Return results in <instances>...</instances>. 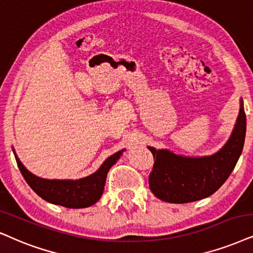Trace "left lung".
<instances>
[{
    "instance_id": "8db88e82",
    "label": "left lung",
    "mask_w": 253,
    "mask_h": 253,
    "mask_svg": "<svg viewBox=\"0 0 253 253\" xmlns=\"http://www.w3.org/2000/svg\"><path fill=\"white\" fill-rule=\"evenodd\" d=\"M246 133L244 103L232 133L218 152L204 156H184L169 149L148 147L155 162L149 174V188L161 201L189 203L212 195L228 180L242 154Z\"/></svg>"
}]
</instances>
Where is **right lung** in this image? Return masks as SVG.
<instances>
[{
  "instance_id": "right-lung-1",
  "label": "right lung",
  "mask_w": 253,
  "mask_h": 253,
  "mask_svg": "<svg viewBox=\"0 0 253 253\" xmlns=\"http://www.w3.org/2000/svg\"><path fill=\"white\" fill-rule=\"evenodd\" d=\"M125 150L126 149H121L113 155L108 156L97 171L78 180H49V178L36 176L25 168L16 154L15 149H12V152L24 180L38 196L45 200L46 202L57 206L81 209V208L93 206L100 200L104 193L107 172L112 166L117 164Z\"/></svg>"
}]
</instances>
